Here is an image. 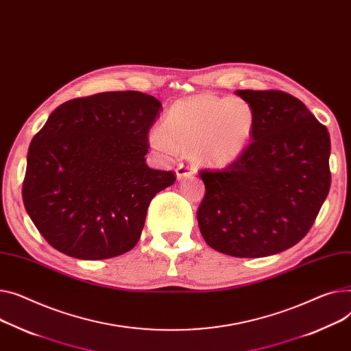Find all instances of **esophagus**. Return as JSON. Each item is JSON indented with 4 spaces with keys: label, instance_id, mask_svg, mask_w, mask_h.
Returning a JSON list of instances; mask_svg holds the SVG:
<instances>
[{
    "label": "esophagus",
    "instance_id": "34e87169",
    "mask_svg": "<svg viewBox=\"0 0 351 351\" xmlns=\"http://www.w3.org/2000/svg\"><path fill=\"white\" fill-rule=\"evenodd\" d=\"M196 175V168L192 165H184V163H180V165L176 168V178L183 179V178H191Z\"/></svg>",
    "mask_w": 351,
    "mask_h": 351
}]
</instances>
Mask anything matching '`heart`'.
Returning <instances> with one entry per match:
<instances>
[{"label": "heart", "instance_id": "1", "mask_svg": "<svg viewBox=\"0 0 351 351\" xmlns=\"http://www.w3.org/2000/svg\"><path fill=\"white\" fill-rule=\"evenodd\" d=\"M256 125L252 106L243 99L197 95L176 101L149 136L151 145L172 152L175 145L191 151L207 165L227 167L248 149Z\"/></svg>", "mask_w": 351, "mask_h": 351}]
</instances>
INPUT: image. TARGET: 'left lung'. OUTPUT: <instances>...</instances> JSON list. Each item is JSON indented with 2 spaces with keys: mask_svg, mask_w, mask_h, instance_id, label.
<instances>
[{
  "mask_svg": "<svg viewBox=\"0 0 351 351\" xmlns=\"http://www.w3.org/2000/svg\"><path fill=\"white\" fill-rule=\"evenodd\" d=\"M255 110L244 155L200 171L204 241L239 258L282 252L308 234L330 189V136L300 100L281 90H237Z\"/></svg>",
  "mask_w": 351,
  "mask_h": 351,
  "instance_id": "8db88e82",
  "label": "left lung"
}]
</instances>
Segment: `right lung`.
Masks as SVG:
<instances>
[{
	"mask_svg": "<svg viewBox=\"0 0 351 351\" xmlns=\"http://www.w3.org/2000/svg\"><path fill=\"white\" fill-rule=\"evenodd\" d=\"M162 104L141 91H107L60 104L34 136L22 199L55 250L107 260L135 247L155 195L172 171L147 165Z\"/></svg>",
	"mask_w": 351,
	"mask_h": 351,
	"instance_id": "1",
	"label": "right lung"
}]
</instances>
